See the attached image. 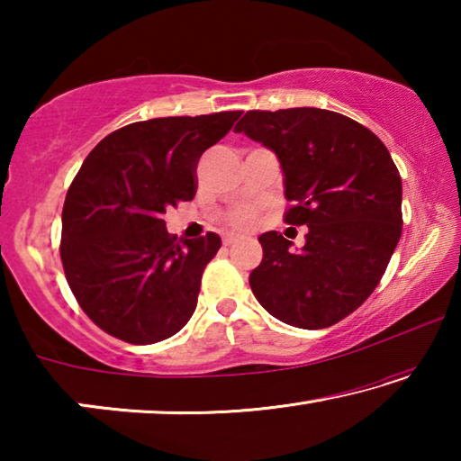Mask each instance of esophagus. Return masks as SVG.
<instances>
[{"label": "esophagus", "mask_w": 461, "mask_h": 461, "mask_svg": "<svg viewBox=\"0 0 461 461\" xmlns=\"http://www.w3.org/2000/svg\"><path fill=\"white\" fill-rule=\"evenodd\" d=\"M236 236H225L223 238V246H231V244H236Z\"/></svg>", "instance_id": "esophagus-1"}]
</instances>
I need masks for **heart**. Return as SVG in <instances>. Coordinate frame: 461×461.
<instances>
[{"instance_id":"obj_1","label":"heart","mask_w":461,"mask_h":461,"mask_svg":"<svg viewBox=\"0 0 461 461\" xmlns=\"http://www.w3.org/2000/svg\"><path fill=\"white\" fill-rule=\"evenodd\" d=\"M230 223L233 225V228H240V230L249 228V225L254 223V209H249V207L238 209V212L230 217Z\"/></svg>"}]
</instances>
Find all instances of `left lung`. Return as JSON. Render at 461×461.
I'll return each instance as SVG.
<instances>
[{"instance_id":"8db88e82","label":"left lung","mask_w":461,"mask_h":461,"mask_svg":"<svg viewBox=\"0 0 461 461\" xmlns=\"http://www.w3.org/2000/svg\"><path fill=\"white\" fill-rule=\"evenodd\" d=\"M233 131L278 156L285 221L307 225L305 246L262 233V262L249 286L272 317L323 330L362 305L390 262L402 231V183L393 156L362 123L317 107L252 109Z\"/></svg>"}]
</instances>
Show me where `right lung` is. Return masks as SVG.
Wrapping results in <instances>:
<instances>
[{
    "label": "right lung",
    "instance_id": "obj_1",
    "mask_svg": "<svg viewBox=\"0 0 461 461\" xmlns=\"http://www.w3.org/2000/svg\"><path fill=\"white\" fill-rule=\"evenodd\" d=\"M241 112L136 122L93 148L62 207L60 260L77 303L105 333L148 346L189 321L217 233L176 240L162 215L197 193L201 154Z\"/></svg>",
    "mask_w": 461,
    "mask_h": 461
}]
</instances>
